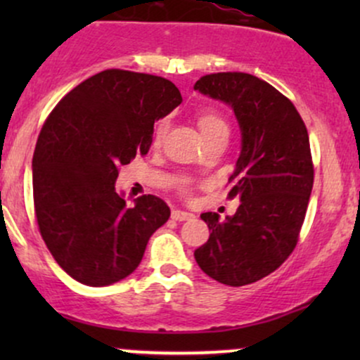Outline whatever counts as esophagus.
Masks as SVG:
<instances>
[{"instance_id": "obj_1", "label": "esophagus", "mask_w": 360, "mask_h": 360, "mask_svg": "<svg viewBox=\"0 0 360 360\" xmlns=\"http://www.w3.org/2000/svg\"><path fill=\"white\" fill-rule=\"evenodd\" d=\"M171 218L176 221H186V220H191V218H194V214L189 212H183V210H174L171 214Z\"/></svg>"}]
</instances>
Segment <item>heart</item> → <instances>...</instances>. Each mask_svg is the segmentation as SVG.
I'll return each mask as SVG.
<instances>
[{"mask_svg": "<svg viewBox=\"0 0 360 360\" xmlns=\"http://www.w3.org/2000/svg\"><path fill=\"white\" fill-rule=\"evenodd\" d=\"M198 127H200L205 140L213 137V135L220 134V131H229V125H226L225 120L212 110L201 111V113L198 115ZM166 130H167V123L160 122L155 128V142H160V140H162Z\"/></svg>", "mask_w": 360, "mask_h": 360, "instance_id": "heart-1", "label": "heart"}]
</instances>
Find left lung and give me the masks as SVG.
<instances>
[{
  "label": "left lung",
  "mask_w": 360,
  "mask_h": 360,
  "mask_svg": "<svg viewBox=\"0 0 360 360\" xmlns=\"http://www.w3.org/2000/svg\"><path fill=\"white\" fill-rule=\"evenodd\" d=\"M194 89L229 105L242 135L229 177L240 206L225 220L201 214L210 238L194 259L218 283L245 286L278 269L298 242L313 188L308 131L295 105L252 74H208Z\"/></svg>",
  "instance_id": "left-lung-1"
}]
</instances>
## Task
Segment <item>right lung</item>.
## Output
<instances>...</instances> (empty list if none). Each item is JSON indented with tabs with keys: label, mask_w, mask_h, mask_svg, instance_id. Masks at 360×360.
<instances>
[{
	"label": "right lung",
	"mask_w": 360,
	"mask_h": 360,
	"mask_svg": "<svg viewBox=\"0 0 360 360\" xmlns=\"http://www.w3.org/2000/svg\"><path fill=\"white\" fill-rule=\"evenodd\" d=\"M181 101L164 77L108 69L65 94L44 123L32 160L37 223L77 283L100 288L125 279L171 217L154 194L128 206L115 181L120 167L147 154L154 123Z\"/></svg>",
	"instance_id": "right-lung-1"
}]
</instances>
